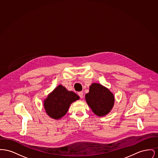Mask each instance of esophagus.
I'll return each instance as SVG.
<instances>
[{
    "label": "esophagus",
    "mask_w": 158,
    "mask_h": 158,
    "mask_svg": "<svg viewBox=\"0 0 158 158\" xmlns=\"http://www.w3.org/2000/svg\"><path fill=\"white\" fill-rule=\"evenodd\" d=\"M78 95H79V96L80 97V98H83V93L82 92H79L78 93Z\"/></svg>",
    "instance_id": "esophagus-1"
}]
</instances>
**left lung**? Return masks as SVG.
Masks as SVG:
<instances>
[{
  "label": "left lung",
  "mask_w": 158,
  "mask_h": 158,
  "mask_svg": "<svg viewBox=\"0 0 158 158\" xmlns=\"http://www.w3.org/2000/svg\"><path fill=\"white\" fill-rule=\"evenodd\" d=\"M85 99L93 113L99 117L105 116L110 113L114 104L113 93L97 83L90 85L89 93L85 95Z\"/></svg>",
  "instance_id": "8db88e82"
}]
</instances>
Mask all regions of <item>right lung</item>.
I'll use <instances>...</instances> for the list:
<instances>
[{
    "mask_svg": "<svg viewBox=\"0 0 158 158\" xmlns=\"http://www.w3.org/2000/svg\"><path fill=\"white\" fill-rule=\"evenodd\" d=\"M79 99L75 93L60 85L44 101L45 112L53 119H60L67 113L70 104Z\"/></svg>",
    "mask_w": 158,
    "mask_h": 158,
    "instance_id": "1",
    "label": "right lung"
}]
</instances>
